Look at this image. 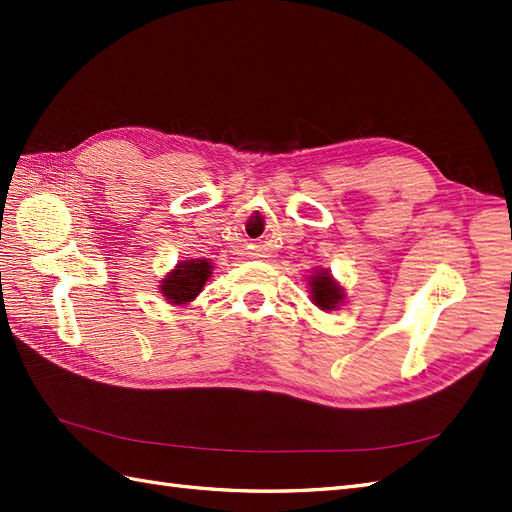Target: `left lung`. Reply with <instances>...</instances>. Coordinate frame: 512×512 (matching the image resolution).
Wrapping results in <instances>:
<instances>
[{
	"instance_id": "obj_1",
	"label": "left lung",
	"mask_w": 512,
	"mask_h": 512,
	"mask_svg": "<svg viewBox=\"0 0 512 512\" xmlns=\"http://www.w3.org/2000/svg\"><path fill=\"white\" fill-rule=\"evenodd\" d=\"M310 279H312L310 281V288H312L310 295H312L314 306H319L321 310H334L336 306H339L341 299H343V290L332 279L328 270H321V273L312 275Z\"/></svg>"
}]
</instances>
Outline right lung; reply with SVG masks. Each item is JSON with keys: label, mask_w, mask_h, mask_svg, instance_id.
<instances>
[{"label": "right lung", "mask_w": 512, "mask_h": 512, "mask_svg": "<svg viewBox=\"0 0 512 512\" xmlns=\"http://www.w3.org/2000/svg\"><path fill=\"white\" fill-rule=\"evenodd\" d=\"M211 277V262L206 259H191V262H180L173 273L167 275V279L162 281V295L169 299V303H176V306H182V303H189L200 295L202 286L206 284V279Z\"/></svg>", "instance_id": "right-lung-1"}]
</instances>
